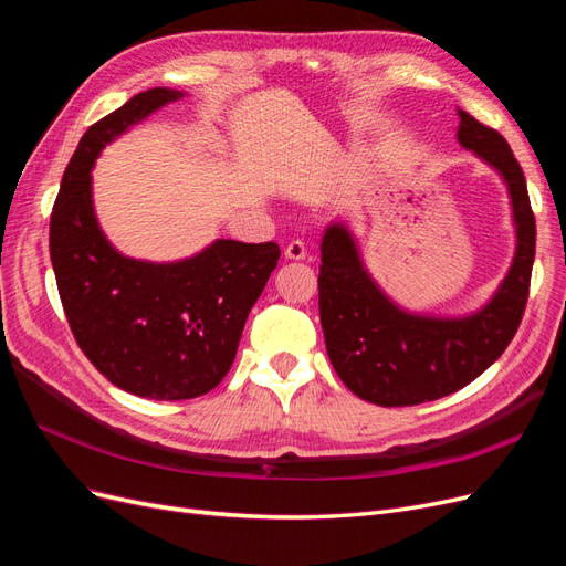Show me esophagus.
<instances>
[{
	"label": "esophagus",
	"mask_w": 566,
	"mask_h": 566,
	"mask_svg": "<svg viewBox=\"0 0 566 566\" xmlns=\"http://www.w3.org/2000/svg\"><path fill=\"white\" fill-rule=\"evenodd\" d=\"M285 256L287 260H295V262H300V260H304L306 256V245H304V241H290L287 243V248H285Z\"/></svg>",
	"instance_id": "esophagus-1"
}]
</instances>
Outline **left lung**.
<instances>
[{
    "label": "left lung",
    "mask_w": 566,
    "mask_h": 566,
    "mask_svg": "<svg viewBox=\"0 0 566 566\" xmlns=\"http://www.w3.org/2000/svg\"><path fill=\"white\" fill-rule=\"evenodd\" d=\"M458 142L503 175L517 224V252L499 293L465 318L413 316L370 281L349 231L328 227L321 243L318 312L331 364L358 399L385 408L447 397L479 378L515 337L528 300L536 219L515 153L493 127L458 111Z\"/></svg>",
    "instance_id": "8db88e82"
}]
</instances>
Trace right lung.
Instances as JSON below:
<instances>
[{
  "label": "right lung",
  "mask_w": 566,
  "mask_h": 566,
  "mask_svg": "<svg viewBox=\"0 0 566 566\" xmlns=\"http://www.w3.org/2000/svg\"><path fill=\"white\" fill-rule=\"evenodd\" d=\"M179 96L142 92L84 132L49 221L51 264L80 349L115 387L158 401L196 399L224 380L281 256L276 243L217 241L191 260L150 264L115 252L101 233L90 175L101 148Z\"/></svg>",
  "instance_id": "right-lung-1"
}]
</instances>
